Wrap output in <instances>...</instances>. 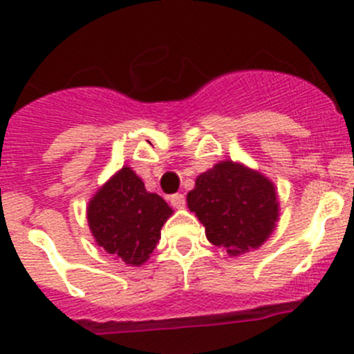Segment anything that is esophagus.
<instances>
[{
    "label": "esophagus",
    "instance_id": "esophagus-1",
    "mask_svg": "<svg viewBox=\"0 0 354 354\" xmlns=\"http://www.w3.org/2000/svg\"><path fill=\"white\" fill-rule=\"evenodd\" d=\"M171 205L174 207V209H183L185 207V195L181 194H174L171 195Z\"/></svg>",
    "mask_w": 354,
    "mask_h": 354
}]
</instances>
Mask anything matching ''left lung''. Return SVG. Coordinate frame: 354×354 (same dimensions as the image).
I'll list each match as a JSON object with an SVG mask.
<instances>
[{"instance_id":"8db88e82","label":"left lung","mask_w":354,"mask_h":354,"mask_svg":"<svg viewBox=\"0 0 354 354\" xmlns=\"http://www.w3.org/2000/svg\"><path fill=\"white\" fill-rule=\"evenodd\" d=\"M187 203L205 227L207 240L234 257L266 243L279 219L272 181L234 160H221L198 174Z\"/></svg>"}]
</instances>
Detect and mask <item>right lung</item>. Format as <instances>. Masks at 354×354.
<instances>
[{
  "instance_id": "obj_1",
  "label": "right lung",
  "mask_w": 354,
  "mask_h": 354,
  "mask_svg": "<svg viewBox=\"0 0 354 354\" xmlns=\"http://www.w3.org/2000/svg\"><path fill=\"white\" fill-rule=\"evenodd\" d=\"M173 214L162 197L145 190L131 167L123 166L88 200L87 221L95 243L140 267L151 259L160 240V227Z\"/></svg>"
}]
</instances>
